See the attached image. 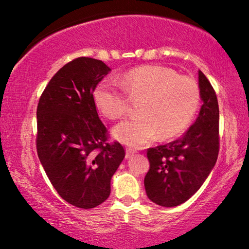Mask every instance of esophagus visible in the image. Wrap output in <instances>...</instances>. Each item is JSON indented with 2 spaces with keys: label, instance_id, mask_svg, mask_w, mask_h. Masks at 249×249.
<instances>
[{
  "label": "esophagus",
  "instance_id": "esophagus-1",
  "mask_svg": "<svg viewBox=\"0 0 249 249\" xmlns=\"http://www.w3.org/2000/svg\"><path fill=\"white\" fill-rule=\"evenodd\" d=\"M136 153V150H134V148L132 147H126V159L131 158L133 154Z\"/></svg>",
  "mask_w": 249,
  "mask_h": 249
}]
</instances>
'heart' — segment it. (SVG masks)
Returning <instances> with one entry per match:
<instances>
[{
    "label": "heart",
    "instance_id": "b5f03b06",
    "mask_svg": "<svg viewBox=\"0 0 249 249\" xmlns=\"http://www.w3.org/2000/svg\"><path fill=\"white\" fill-rule=\"evenodd\" d=\"M117 84L124 92L115 84L104 80L94 89L92 99L98 112L108 120L125 116L129 108L128 98L140 101V114L118 124L113 132L118 141L127 145L144 146L158 134L161 139L179 135L198 110V83L168 67H137L118 77Z\"/></svg>",
    "mask_w": 249,
    "mask_h": 249
}]
</instances>
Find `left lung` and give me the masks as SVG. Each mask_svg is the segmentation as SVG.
I'll return each mask as SVG.
<instances>
[{"mask_svg": "<svg viewBox=\"0 0 249 249\" xmlns=\"http://www.w3.org/2000/svg\"><path fill=\"white\" fill-rule=\"evenodd\" d=\"M199 75L202 106L199 116L179 140L147 150L150 170L144 178L148 199L176 207L190 199L205 182L219 153V107L214 89Z\"/></svg>", "mask_w": 249, "mask_h": 249, "instance_id": "8db88e82", "label": "left lung"}]
</instances>
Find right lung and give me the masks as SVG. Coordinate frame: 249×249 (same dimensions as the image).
I'll return each instance as SVG.
<instances>
[{
  "label": "right lung",
  "instance_id": "1",
  "mask_svg": "<svg viewBox=\"0 0 249 249\" xmlns=\"http://www.w3.org/2000/svg\"><path fill=\"white\" fill-rule=\"evenodd\" d=\"M110 68L80 57L51 78L36 108V152L59 196L90 209L110 194V180L125 157L118 142H107L92 92Z\"/></svg>",
  "mask_w": 249,
  "mask_h": 249
}]
</instances>
